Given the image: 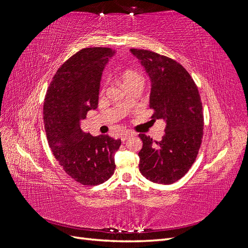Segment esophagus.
<instances>
[{"label": "esophagus", "instance_id": "1", "mask_svg": "<svg viewBox=\"0 0 248 248\" xmlns=\"http://www.w3.org/2000/svg\"><path fill=\"white\" fill-rule=\"evenodd\" d=\"M132 136H133L132 133H130V132H126V133L122 134V136H121V140L124 141V140H128L129 138H131Z\"/></svg>", "mask_w": 248, "mask_h": 248}]
</instances>
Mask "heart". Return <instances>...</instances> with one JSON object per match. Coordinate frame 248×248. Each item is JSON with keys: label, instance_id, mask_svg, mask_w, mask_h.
I'll return each mask as SVG.
<instances>
[{"label": "heart", "instance_id": "b5f03b06", "mask_svg": "<svg viewBox=\"0 0 248 248\" xmlns=\"http://www.w3.org/2000/svg\"><path fill=\"white\" fill-rule=\"evenodd\" d=\"M122 80H123V84L125 86H127L128 84H131V82H133V81L141 80V78L137 72H134L132 70H126L122 74Z\"/></svg>", "mask_w": 248, "mask_h": 248}]
</instances>
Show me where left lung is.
I'll list each match as a JSON object with an SVG mask.
<instances>
[{
	"mask_svg": "<svg viewBox=\"0 0 248 248\" xmlns=\"http://www.w3.org/2000/svg\"><path fill=\"white\" fill-rule=\"evenodd\" d=\"M151 81L150 108L153 119L163 120L161 140L140 134V171L150 181L171 184L196 160L202 138L204 116L198 87L182 65L156 52L131 48Z\"/></svg>",
	"mask_w": 248,
	"mask_h": 248,
	"instance_id": "left-lung-1",
	"label": "left lung"
}]
</instances>
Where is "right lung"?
I'll list each match as a JSON object with an SVG mask.
<instances>
[{"label":"right lung","instance_id":"obj_1","mask_svg":"<svg viewBox=\"0 0 248 248\" xmlns=\"http://www.w3.org/2000/svg\"><path fill=\"white\" fill-rule=\"evenodd\" d=\"M116 49L89 47L78 51L58 69L43 107L44 129L59 164L84 185L108 180L116 168L121 140L108 134L92 137L80 128L87 112L97 108L104 67Z\"/></svg>","mask_w":248,"mask_h":248}]
</instances>
